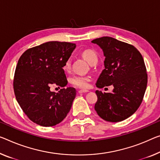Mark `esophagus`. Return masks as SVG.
Instances as JSON below:
<instances>
[{
    "label": "esophagus",
    "mask_w": 160,
    "mask_h": 160,
    "mask_svg": "<svg viewBox=\"0 0 160 160\" xmlns=\"http://www.w3.org/2000/svg\"><path fill=\"white\" fill-rule=\"evenodd\" d=\"M88 92V90H79L78 92L79 93V94H82V93H87Z\"/></svg>",
    "instance_id": "34e87169"
}]
</instances>
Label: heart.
<instances>
[{"instance_id":"heart-1","label":"heart","mask_w":160,"mask_h":160,"mask_svg":"<svg viewBox=\"0 0 160 160\" xmlns=\"http://www.w3.org/2000/svg\"><path fill=\"white\" fill-rule=\"evenodd\" d=\"M82 56L90 64H92L94 62H97L98 61L97 53L92 49H86L82 52ZM71 65H72V60H71V58H68L66 61L63 66V70L67 72L71 68ZM91 78L88 76L73 75L69 78V82L73 86L79 88H83V89L88 87Z\"/></svg>"}]
</instances>
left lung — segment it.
Listing matches in <instances>:
<instances>
[{"instance_id":"8db88e82","label":"left lung","mask_w":160,"mask_h":160,"mask_svg":"<svg viewBox=\"0 0 160 160\" xmlns=\"http://www.w3.org/2000/svg\"><path fill=\"white\" fill-rule=\"evenodd\" d=\"M92 42L102 48L105 56V68L96 85L101 88L114 86L110 93L96 91L94 109L106 121H123L138 109L143 100L147 85L143 57L134 46L114 38L104 36Z\"/></svg>"}]
</instances>
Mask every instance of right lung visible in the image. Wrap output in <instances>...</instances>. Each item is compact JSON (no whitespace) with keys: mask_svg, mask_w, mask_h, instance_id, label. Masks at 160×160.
<instances>
[{"mask_svg":"<svg viewBox=\"0 0 160 160\" xmlns=\"http://www.w3.org/2000/svg\"><path fill=\"white\" fill-rule=\"evenodd\" d=\"M75 48V43L49 41L27 49L18 59L13 78L15 96L23 112L36 124L55 126L69 112L75 88H63L55 93L50 87L67 84L63 66Z\"/></svg>","mask_w":160,"mask_h":160,"instance_id":"obj_1","label":"right lung"}]
</instances>
